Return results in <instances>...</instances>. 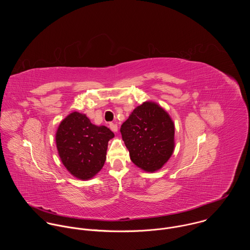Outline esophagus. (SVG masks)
<instances>
[{
  "mask_svg": "<svg viewBox=\"0 0 250 250\" xmlns=\"http://www.w3.org/2000/svg\"><path fill=\"white\" fill-rule=\"evenodd\" d=\"M109 128H110V130L112 131V132H117V129H118V127H117V125L116 124H114V123H109Z\"/></svg>",
  "mask_w": 250,
  "mask_h": 250,
  "instance_id": "esophagus-1",
  "label": "esophagus"
}]
</instances>
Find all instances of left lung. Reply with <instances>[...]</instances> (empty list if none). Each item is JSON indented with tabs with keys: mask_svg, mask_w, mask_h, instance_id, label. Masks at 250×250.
<instances>
[{
	"mask_svg": "<svg viewBox=\"0 0 250 250\" xmlns=\"http://www.w3.org/2000/svg\"><path fill=\"white\" fill-rule=\"evenodd\" d=\"M174 123L154 102L136 107L121 125L123 142L132 162L147 172L163 167L174 151Z\"/></svg>",
	"mask_w": 250,
	"mask_h": 250,
	"instance_id": "obj_1",
	"label": "left lung"
}]
</instances>
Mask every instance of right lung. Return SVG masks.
<instances>
[{"label":"right lung","mask_w":250,"mask_h":250,"mask_svg":"<svg viewBox=\"0 0 250 250\" xmlns=\"http://www.w3.org/2000/svg\"><path fill=\"white\" fill-rule=\"evenodd\" d=\"M113 137L106 126H96L85 114L73 111L61 122L56 143L66 169L76 178L88 180L102 169Z\"/></svg>","instance_id":"obj_1"}]
</instances>
